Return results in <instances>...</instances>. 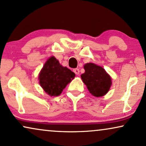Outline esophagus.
<instances>
[{
	"label": "esophagus",
	"mask_w": 146,
	"mask_h": 146,
	"mask_svg": "<svg viewBox=\"0 0 146 146\" xmlns=\"http://www.w3.org/2000/svg\"><path fill=\"white\" fill-rule=\"evenodd\" d=\"M73 72H74L76 75H78L79 74H80V70H79L78 68H74V69L73 70Z\"/></svg>",
	"instance_id": "34e87169"
}]
</instances>
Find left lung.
I'll return each mask as SVG.
<instances>
[{"instance_id": "8db88e82", "label": "left lung", "mask_w": 146, "mask_h": 146, "mask_svg": "<svg viewBox=\"0 0 146 146\" xmlns=\"http://www.w3.org/2000/svg\"><path fill=\"white\" fill-rule=\"evenodd\" d=\"M85 72L81 75L83 82L86 85L90 93L96 97L106 94L111 86V76L101 66L92 63L84 66Z\"/></svg>"}]
</instances>
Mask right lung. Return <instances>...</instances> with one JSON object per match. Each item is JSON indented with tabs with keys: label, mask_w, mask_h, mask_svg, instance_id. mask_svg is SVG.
Masks as SVG:
<instances>
[{
	"label": "right lung",
	"mask_w": 146,
	"mask_h": 146,
	"mask_svg": "<svg viewBox=\"0 0 146 146\" xmlns=\"http://www.w3.org/2000/svg\"><path fill=\"white\" fill-rule=\"evenodd\" d=\"M75 76L73 72L62 66L59 61L52 56L47 60L39 73V84L50 96H58Z\"/></svg>",
	"instance_id": "add662e5"
}]
</instances>
